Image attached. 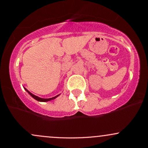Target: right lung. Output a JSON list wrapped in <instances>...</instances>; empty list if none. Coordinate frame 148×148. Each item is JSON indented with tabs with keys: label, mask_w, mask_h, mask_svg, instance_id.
Instances as JSON below:
<instances>
[{
	"label": "right lung",
	"mask_w": 148,
	"mask_h": 148,
	"mask_svg": "<svg viewBox=\"0 0 148 148\" xmlns=\"http://www.w3.org/2000/svg\"><path fill=\"white\" fill-rule=\"evenodd\" d=\"M24 88H25V87H24ZM25 90H26V91L27 92L29 93V95H31V96L33 98H34V99H35L36 100H37V101H51V100H52V99H56V98L57 97H58V96H59V95H57V96H56V97H52V98H49V99H44V98H41V97H39L36 96V95H33L32 93H31V92H30L29 91H28V90H27L26 88H25Z\"/></svg>",
	"instance_id": "add662e5"
}]
</instances>
